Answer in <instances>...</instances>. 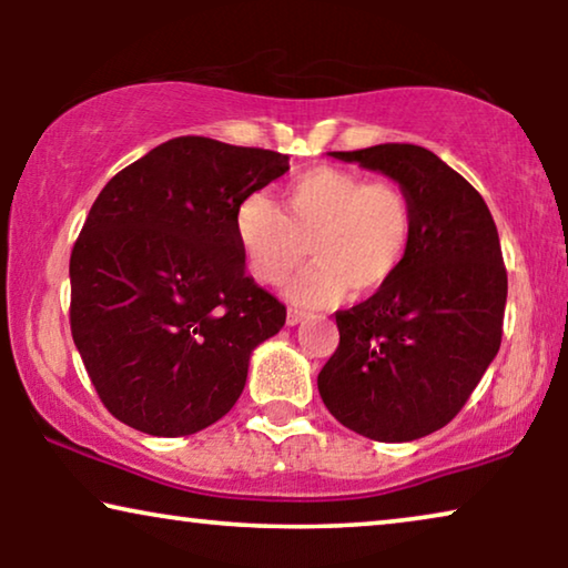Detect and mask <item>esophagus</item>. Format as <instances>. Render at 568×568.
<instances>
[{
    "label": "esophagus",
    "instance_id": "34e87169",
    "mask_svg": "<svg viewBox=\"0 0 568 568\" xmlns=\"http://www.w3.org/2000/svg\"><path fill=\"white\" fill-rule=\"evenodd\" d=\"M302 321H305V313H302V310H290V313H286V325H297Z\"/></svg>",
    "mask_w": 568,
    "mask_h": 568
}]
</instances>
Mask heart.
<instances>
[{"label": "heart", "mask_w": 568, "mask_h": 568, "mask_svg": "<svg viewBox=\"0 0 568 568\" xmlns=\"http://www.w3.org/2000/svg\"><path fill=\"white\" fill-rule=\"evenodd\" d=\"M414 224V204L398 183L333 165L294 178L286 214L263 193L235 209L237 247L258 282L282 284L305 266L313 247L321 263L290 286L300 305H333L348 290L359 300L383 292L406 266Z\"/></svg>", "instance_id": "obj_1"}]
</instances>
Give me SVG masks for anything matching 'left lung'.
I'll return each instance as SVG.
<instances>
[{"label":"left lung","mask_w":568,"mask_h":568,"mask_svg":"<svg viewBox=\"0 0 568 568\" xmlns=\"http://www.w3.org/2000/svg\"><path fill=\"white\" fill-rule=\"evenodd\" d=\"M393 178L414 204L398 278L338 310V348L317 375L325 408L377 442H410L460 414L501 346L507 268L480 193L416 144L331 152Z\"/></svg>","instance_id":"obj_1"}]
</instances>
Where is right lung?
I'll use <instances>...</instances> for the list:
<instances>
[{
	"instance_id": "1",
	"label": "right lung",
	"mask_w": 568,
	"mask_h": 568,
	"mask_svg": "<svg viewBox=\"0 0 568 568\" xmlns=\"http://www.w3.org/2000/svg\"><path fill=\"white\" fill-rule=\"evenodd\" d=\"M286 154L178 136L115 173L77 237L69 323L103 406L152 437L196 434L245 387L286 307L245 274L240 201Z\"/></svg>"
}]
</instances>
